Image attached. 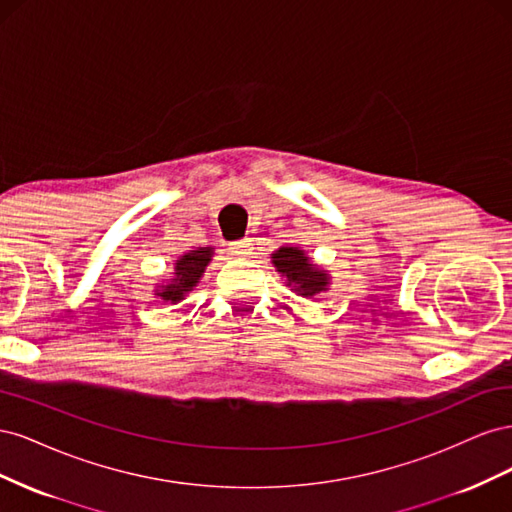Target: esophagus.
I'll return each instance as SVG.
<instances>
[{
  "instance_id": "obj_1",
  "label": "esophagus",
  "mask_w": 512,
  "mask_h": 512,
  "mask_svg": "<svg viewBox=\"0 0 512 512\" xmlns=\"http://www.w3.org/2000/svg\"><path fill=\"white\" fill-rule=\"evenodd\" d=\"M252 250H254V247H252V239H250V237L228 243V252H230L232 256L247 258V256H252Z\"/></svg>"
}]
</instances>
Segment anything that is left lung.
Wrapping results in <instances>:
<instances>
[{
  "instance_id": "obj_1",
  "label": "left lung",
  "mask_w": 512,
  "mask_h": 512,
  "mask_svg": "<svg viewBox=\"0 0 512 512\" xmlns=\"http://www.w3.org/2000/svg\"><path fill=\"white\" fill-rule=\"evenodd\" d=\"M275 271L284 275L286 286L297 294L299 299H314L324 290H329V273L312 265V260L294 245H282L280 250L271 254Z\"/></svg>"
}]
</instances>
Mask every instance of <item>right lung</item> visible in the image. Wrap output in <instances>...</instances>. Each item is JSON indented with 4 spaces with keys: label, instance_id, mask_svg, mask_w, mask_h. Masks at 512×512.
<instances>
[{
    "label": "right lung",
    "instance_id": "obj_1",
    "mask_svg": "<svg viewBox=\"0 0 512 512\" xmlns=\"http://www.w3.org/2000/svg\"><path fill=\"white\" fill-rule=\"evenodd\" d=\"M213 250L215 247H198V250H190L188 254H183L175 262V277L168 284L160 286V290L156 292L158 297L173 305L183 301L185 294L192 292L200 282V277H203L207 265L211 262Z\"/></svg>",
    "mask_w": 512,
    "mask_h": 512
}]
</instances>
